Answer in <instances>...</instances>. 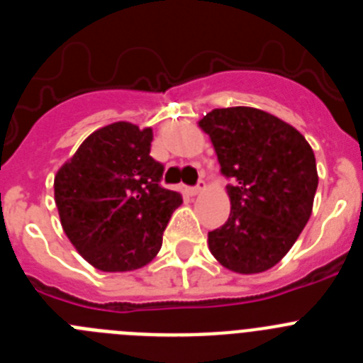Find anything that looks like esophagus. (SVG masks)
Listing matches in <instances>:
<instances>
[{"mask_svg": "<svg viewBox=\"0 0 363 363\" xmlns=\"http://www.w3.org/2000/svg\"><path fill=\"white\" fill-rule=\"evenodd\" d=\"M203 191H205V182H200L196 187L189 189V192H191V194H194V196H196V194H200V192H203Z\"/></svg>", "mask_w": 363, "mask_h": 363, "instance_id": "1", "label": "esophagus"}]
</instances>
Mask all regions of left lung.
Listing matches in <instances>:
<instances>
[{"instance_id": "1", "label": "left lung", "mask_w": 363, "mask_h": 363, "mask_svg": "<svg viewBox=\"0 0 363 363\" xmlns=\"http://www.w3.org/2000/svg\"><path fill=\"white\" fill-rule=\"evenodd\" d=\"M209 134L227 185L230 214L209 233L225 269L264 272L289 252L313 213L316 160L307 140L280 118L252 107L214 108L198 121Z\"/></svg>"}]
</instances>
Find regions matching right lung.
Listing matches in <instances>:
<instances>
[{"label":"right lung","instance_id":"obj_1","mask_svg":"<svg viewBox=\"0 0 363 363\" xmlns=\"http://www.w3.org/2000/svg\"><path fill=\"white\" fill-rule=\"evenodd\" d=\"M152 129L116 121L94 130L54 178L67 238L104 272L134 271L162 249L182 194L162 187L163 165L150 156Z\"/></svg>","mask_w":363,"mask_h":363}]
</instances>
